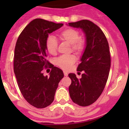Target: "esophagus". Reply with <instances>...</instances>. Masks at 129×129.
Returning a JSON list of instances; mask_svg holds the SVG:
<instances>
[{
  "mask_svg": "<svg viewBox=\"0 0 129 129\" xmlns=\"http://www.w3.org/2000/svg\"><path fill=\"white\" fill-rule=\"evenodd\" d=\"M63 74H64L65 76H66V77L68 75V73H67V72H66V71H63Z\"/></svg>",
  "mask_w": 129,
  "mask_h": 129,
  "instance_id": "obj_1",
  "label": "esophagus"
}]
</instances>
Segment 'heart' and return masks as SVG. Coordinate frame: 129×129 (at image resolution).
Listing matches in <instances>:
<instances>
[{"label": "heart", "mask_w": 129, "mask_h": 129, "mask_svg": "<svg viewBox=\"0 0 129 129\" xmlns=\"http://www.w3.org/2000/svg\"><path fill=\"white\" fill-rule=\"evenodd\" d=\"M58 38L62 42H66L71 45L73 52L77 54H80L85 49V42L80 39V34L74 28H68L63 30L58 34ZM57 40L52 36L47 37L45 41V47L48 52L51 55H54L57 52ZM75 57L73 55H62L56 59V64L62 69L67 70L75 62Z\"/></svg>", "instance_id": "1"}]
</instances>
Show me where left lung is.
Here are the masks:
<instances>
[{
    "label": "left lung",
    "instance_id": "8db88e82",
    "mask_svg": "<svg viewBox=\"0 0 129 129\" xmlns=\"http://www.w3.org/2000/svg\"><path fill=\"white\" fill-rule=\"evenodd\" d=\"M69 25L80 28L85 34L86 45L80 58L77 71L82 72V77L69 74L72 80L69 88L73 102L85 107L95 102L104 89L110 68L109 43L102 30L92 22L82 20L69 23Z\"/></svg>",
    "mask_w": 129,
    "mask_h": 129
}]
</instances>
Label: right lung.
Masks as SVG:
<instances>
[{
	"label": "right lung",
	"mask_w": 129,
	"mask_h": 129,
	"mask_svg": "<svg viewBox=\"0 0 129 129\" xmlns=\"http://www.w3.org/2000/svg\"><path fill=\"white\" fill-rule=\"evenodd\" d=\"M62 26L63 24L34 19L25 27L17 40L14 71L18 86L25 99L39 109L52 103L58 83L63 77L62 70L47 60L45 47L49 34ZM49 67L52 68L50 75L44 76L43 69Z\"/></svg>",
	"instance_id": "add662e5"
}]
</instances>
